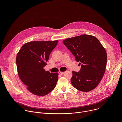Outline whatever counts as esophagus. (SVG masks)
Segmentation results:
<instances>
[{"label":"esophagus","instance_id":"1","mask_svg":"<svg viewBox=\"0 0 122 122\" xmlns=\"http://www.w3.org/2000/svg\"><path fill=\"white\" fill-rule=\"evenodd\" d=\"M58 73H59V74H60V75H62V74H63L64 73V72H62V71H59V72H58Z\"/></svg>","mask_w":122,"mask_h":122}]
</instances>
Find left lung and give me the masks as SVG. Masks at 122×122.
<instances>
[{
    "instance_id": "8db88e82",
    "label": "left lung",
    "mask_w": 122,
    "mask_h": 122,
    "mask_svg": "<svg viewBox=\"0 0 122 122\" xmlns=\"http://www.w3.org/2000/svg\"><path fill=\"white\" fill-rule=\"evenodd\" d=\"M63 42L81 64L79 71H72L71 84L82 92L93 90L105 71L107 56L105 48L97 38L88 35L68 38Z\"/></svg>"
}]
</instances>
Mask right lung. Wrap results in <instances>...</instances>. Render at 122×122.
I'll list each match as a JSON object with an SVG mask.
<instances>
[{"mask_svg": "<svg viewBox=\"0 0 122 122\" xmlns=\"http://www.w3.org/2000/svg\"><path fill=\"white\" fill-rule=\"evenodd\" d=\"M58 41H31L25 44L16 57L19 76L32 94L43 96L53 91L58 79V73H50L43 69L51 52Z\"/></svg>", "mask_w": 122, "mask_h": 122, "instance_id": "obj_1", "label": "right lung"}]
</instances>
